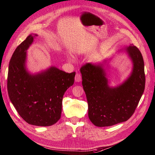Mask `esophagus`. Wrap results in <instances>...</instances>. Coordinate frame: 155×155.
Segmentation results:
<instances>
[{"label": "esophagus", "mask_w": 155, "mask_h": 155, "mask_svg": "<svg viewBox=\"0 0 155 155\" xmlns=\"http://www.w3.org/2000/svg\"><path fill=\"white\" fill-rule=\"evenodd\" d=\"M75 81H76V82H80V81H81V75L80 74L77 73L75 76Z\"/></svg>", "instance_id": "34e87169"}]
</instances>
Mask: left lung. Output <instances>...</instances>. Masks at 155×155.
Here are the masks:
<instances>
[{
	"mask_svg": "<svg viewBox=\"0 0 155 155\" xmlns=\"http://www.w3.org/2000/svg\"><path fill=\"white\" fill-rule=\"evenodd\" d=\"M123 51L132 61L133 68L127 80L117 86L109 85L104 68L107 60L98 64L86 63L80 69L88 117L96 126H111L128 120L144 92V63L141 52L133 45Z\"/></svg>",
	"mask_w": 155,
	"mask_h": 155,
	"instance_id": "1",
	"label": "left lung"
}]
</instances>
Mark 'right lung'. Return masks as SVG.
Returning a JSON list of instances; mask_svg holds the SVG:
<instances>
[{"instance_id": "1", "label": "right lung", "mask_w": 155, "mask_h": 155, "mask_svg": "<svg viewBox=\"0 0 155 155\" xmlns=\"http://www.w3.org/2000/svg\"><path fill=\"white\" fill-rule=\"evenodd\" d=\"M37 34L29 35L17 46L8 65L7 90L17 113L28 124L51 126L61 118L63 95L74 83L71 74L52 66L32 74L26 69L27 50Z\"/></svg>"}]
</instances>
